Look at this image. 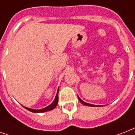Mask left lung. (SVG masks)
I'll use <instances>...</instances> for the list:
<instances>
[{"label": "left lung", "instance_id": "1", "mask_svg": "<svg viewBox=\"0 0 135 135\" xmlns=\"http://www.w3.org/2000/svg\"><path fill=\"white\" fill-rule=\"evenodd\" d=\"M78 99H79V101L80 102V103H81V104H83L85 105V106H88V107H100V106H97V105L91 104H88V103L85 102H83V101L82 99H80L78 96Z\"/></svg>", "mask_w": 135, "mask_h": 135}]
</instances>
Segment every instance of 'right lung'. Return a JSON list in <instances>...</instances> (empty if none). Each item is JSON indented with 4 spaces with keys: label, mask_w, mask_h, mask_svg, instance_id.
I'll list each match as a JSON object with an SVG mask.
<instances>
[{
    "label": "right lung",
    "mask_w": 135,
    "mask_h": 135,
    "mask_svg": "<svg viewBox=\"0 0 135 135\" xmlns=\"http://www.w3.org/2000/svg\"><path fill=\"white\" fill-rule=\"evenodd\" d=\"M58 93H59V88L57 90V94H56V97H55V99L52 102V103H51L50 104L47 106V107L43 108V109H30V108H28V107H23L25 108L26 109H27L28 111H31V112H33V113H43V112H46V111H49L52 110L57 107V104H58Z\"/></svg>",
    "instance_id": "add662e5"
}]
</instances>
